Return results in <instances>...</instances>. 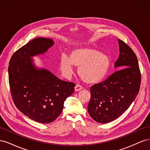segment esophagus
I'll return each instance as SVG.
<instances>
[{
  "instance_id": "1",
  "label": "esophagus",
  "mask_w": 150,
  "mask_h": 150,
  "mask_svg": "<svg viewBox=\"0 0 150 150\" xmlns=\"http://www.w3.org/2000/svg\"><path fill=\"white\" fill-rule=\"evenodd\" d=\"M83 88V86L81 85H80L79 84H76V86H75V91H79L81 90Z\"/></svg>"
}]
</instances>
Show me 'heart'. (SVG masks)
Segmentation results:
<instances>
[{
	"label": "heart",
	"instance_id": "obj_1",
	"mask_svg": "<svg viewBox=\"0 0 150 150\" xmlns=\"http://www.w3.org/2000/svg\"><path fill=\"white\" fill-rule=\"evenodd\" d=\"M73 65L79 67L78 74L84 82L95 83L106 76L110 66V60L105 54L92 47L76 49L69 54V57L62 55L60 66L66 76L71 75Z\"/></svg>",
	"mask_w": 150,
	"mask_h": 150
}]
</instances>
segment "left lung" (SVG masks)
Masks as SVG:
<instances>
[{
    "mask_svg": "<svg viewBox=\"0 0 150 150\" xmlns=\"http://www.w3.org/2000/svg\"><path fill=\"white\" fill-rule=\"evenodd\" d=\"M117 40L120 54L115 66L118 70L90 88L88 111L94 120L101 123L116 120L128 110L140 88L142 77L137 57L128 44Z\"/></svg>",
    "mask_w": 150,
    "mask_h": 150,
    "instance_id": "8db88e82",
    "label": "left lung"
}]
</instances>
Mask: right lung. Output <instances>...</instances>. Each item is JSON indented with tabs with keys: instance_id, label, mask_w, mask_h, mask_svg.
Here are the masks:
<instances>
[{
	"instance_id": "right-lung-1",
	"label": "right lung",
	"mask_w": 150,
	"mask_h": 150,
	"mask_svg": "<svg viewBox=\"0 0 150 150\" xmlns=\"http://www.w3.org/2000/svg\"><path fill=\"white\" fill-rule=\"evenodd\" d=\"M53 44L50 39H33L13 53L8 69L13 103L30 119L41 123L51 122L60 115L76 86L46 69H35L32 63L30 57L45 52Z\"/></svg>"
}]
</instances>
